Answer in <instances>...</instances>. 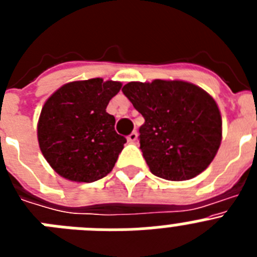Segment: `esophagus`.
Returning a JSON list of instances; mask_svg holds the SVG:
<instances>
[{
  "instance_id": "34e87169",
  "label": "esophagus",
  "mask_w": 257,
  "mask_h": 257,
  "mask_svg": "<svg viewBox=\"0 0 257 257\" xmlns=\"http://www.w3.org/2000/svg\"><path fill=\"white\" fill-rule=\"evenodd\" d=\"M138 136H139V133H138V131H133L130 135L127 136V140H128L130 143H136V140H138Z\"/></svg>"
}]
</instances>
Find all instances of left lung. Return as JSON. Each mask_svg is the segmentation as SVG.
Instances as JSON below:
<instances>
[{"label": "left lung", "mask_w": 257, "mask_h": 257, "mask_svg": "<svg viewBox=\"0 0 257 257\" xmlns=\"http://www.w3.org/2000/svg\"><path fill=\"white\" fill-rule=\"evenodd\" d=\"M122 92L144 117L140 149L149 170L171 181L189 180L205 171L221 143L216 101L184 81L130 82Z\"/></svg>", "instance_id": "left-lung-1"}]
</instances>
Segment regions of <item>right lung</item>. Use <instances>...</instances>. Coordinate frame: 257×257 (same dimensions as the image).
Here are the masks:
<instances>
[{"instance_id":"add662e5","label":"right lung","mask_w":257,"mask_h":257,"mask_svg":"<svg viewBox=\"0 0 257 257\" xmlns=\"http://www.w3.org/2000/svg\"><path fill=\"white\" fill-rule=\"evenodd\" d=\"M122 83L91 78L61 86L45 103L37 126L44 157L60 176L92 183L112 171L126 143L106 105Z\"/></svg>"}]
</instances>
